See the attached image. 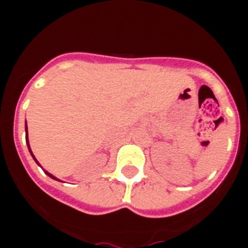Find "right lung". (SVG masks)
Masks as SVG:
<instances>
[{
    "label": "right lung",
    "instance_id": "right-lung-1",
    "mask_svg": "<svg viewBox=\"0 0 248 248\" xmlns=\"http://www.w3.org/2000/svg\"><path fill=\"white\" fill-rule=\"evenodd\" d=\"M25 140H27V145H28L29 153H31V155H32L33 159H34V161H36L37 165L41 166V165H40V162H38V161H37V159H36V157H34V155H33V153H32V149H31V147H29V140H28V127H27V122H25ZM44 171H45V173H46V175H47V176H50V177H51V179H54V180H59V179H56V177L54 176V175H51V173H50V172H47V171H46V170H44Z\"/></svg>",
    "mask_w": 248,
    "mask_h": 248
}]
</instances>
